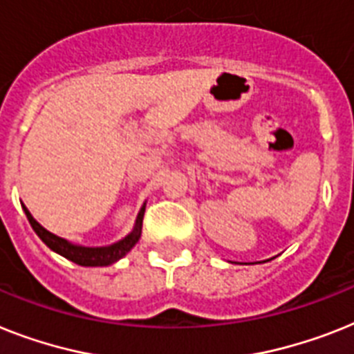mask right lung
I'll list each match as a JSON object with an SVG mask.
<instances>
[{
  "instance_id": "right-lung-1",
  "label": "right lung",
  "mask_w": 354,
  "mask_h": 354,
  "mask_svg": "<svg viewBox=\"0 0 354 354\" xmlns=\"http://www.w3.org/2000/svg\"><path fill=\"white\" fill-rule=\"evenodd\" d=\"M23 206V212H25L28 223H30L32 230L37 233L41 241L45 242L46 246L50 248L52 251H55L57 255L65 257L68 261L75 262L79 266H86V268H97V266H110L113 262H118L119 259L127 255L131 248L136 246L139 239H141L142 232V217H145L146 203L142 204L139 213H137L136 224H133V230L128 233L124 239L113 242V244H108V246H81V244H74V242L66 241L63 236L54 235L52 232L45 230L37 223L36 218L32 217V213L26 209L25 204Z\"/></svg>"
}]
</instances>
